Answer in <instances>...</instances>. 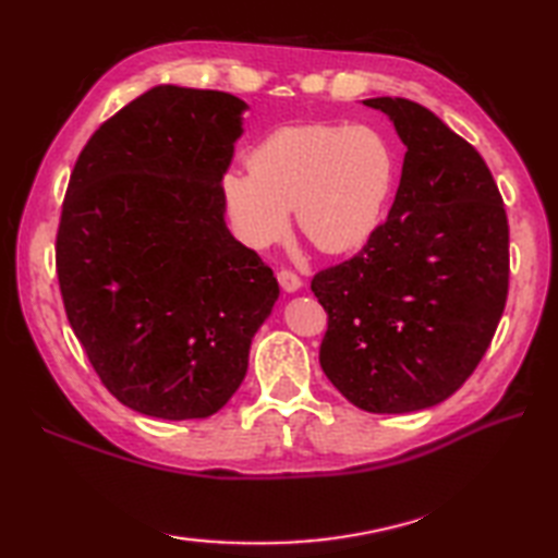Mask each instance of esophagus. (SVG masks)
Returning <instances> with one entry per match:
<instances>
[{
	"label": "esophagus",
	"mask_w": 558,
	"mask_h": 558,
	"mask_svg": "<svg viewBox=\"0 0 558 558\" xmlns=\"http://www.w3.org/2000/svg\"><path fill=\"white\" fill-rule=\"evenodd\" d=\"M278 282H280V288L286 290V292H298L302 288V278L294 270H290V268L278 270Z\"/></svg>",
	"instance_id": "esophagus-1"
}]
</instances>
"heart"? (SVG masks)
Returning a JSON list of instances; mask_svg holds the SVG:
<instances>
[{
    "mask_svg": "<svg viewBox=\"0 0 558 558\" xmlns=\"http://www.w3.org/2000/svg\"><path fill=\"white\" fill-rule=\"evenodd\" d=\"M393 182V148L376 129L298 124L256 144L248 168L225 170L220 194L234 234L248 246L276 242L294 208L306 240L345 254L374 234Z\"/></svg>",
    "mask_w": 558,
    "mask_h": 558,
    "instance_id": "heart-1",
    "label": "heart"
}]
</instances>
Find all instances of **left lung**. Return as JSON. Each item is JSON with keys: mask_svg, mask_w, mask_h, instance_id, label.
I'll return each instance as SVG.
<instances>
[{"mask_svg": "<svg viewBox=\"0 0 558 558\" xmlns=\"http://www.w3.org/2000/svg\"><path fill=\"white\" fill-rule=\"evenodd\" d=\"M405 160L388 220L318 270L324 374L360 410L402 414L453 396L477 369L508 298V218L480 153L405 98H369Z\"/></svg>", "mask_w": 558, "mask_h": 558, "instance_id": "1", "label": "left lung"}]
</instances>
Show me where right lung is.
I'll use <instances>...</instances> for the list:
<instances>
[{
	"label": "right lung",
	"mask_w": 558,
	"mask_h": 558,
	"mask_svg": "<svg viewBox=\"0 0 558 558\" xmlns=\"http://www.w3.org/2000/svg\"><path fill=\"white\" fill-rule=\"evenodd\" d=\"M246 102L156 86L100 124L57 230L64 312L102 386L148 417L204 420L244 381L278 280L225 225Z\"/></svg>",
	"instance_id": "add662e5"
}]
</instances>
